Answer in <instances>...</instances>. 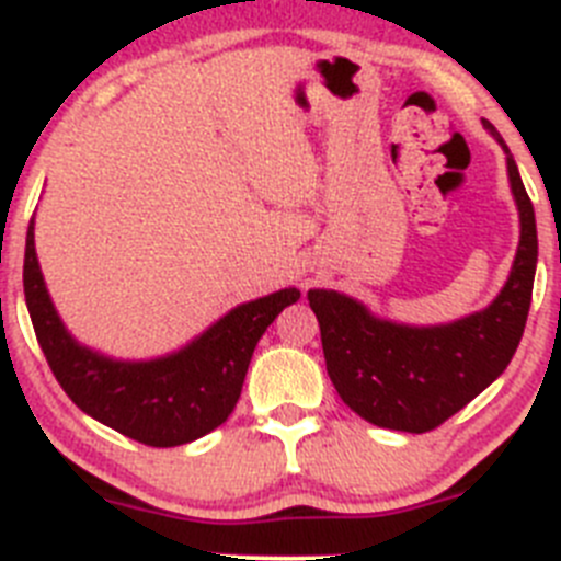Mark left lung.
Wrapping results in <instances>:
<instances>
[{
	"instance_id": "obj_1",
	"label": "left lung",
	"mask_w": 561,
	"mask_h": 561,
	"mask_svg": "<svg viewBox=\"0 0 561 561\" xmlns=\"http://www.w3.org/2000/svg\"><path fill=\"white\" fill-rule=\"evenodd\" d=\"M484 129L506 151V174L520 216V243L510 279L484 310L451 323L415 327L379 318L337 290L307 293L321 327L327 374L340 399L381 428L423 434L457 415L493 385L515 357L531 307L537 221L515 157L490 122Z\"/></svg>"
}]
</instances>
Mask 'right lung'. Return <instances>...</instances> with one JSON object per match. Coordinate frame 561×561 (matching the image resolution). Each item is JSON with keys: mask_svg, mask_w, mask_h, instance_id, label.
Returning <instances> with one entry per match:
<instances>
[{"mask_svg": "<svg viewBox=\"0 0 561 561\" xmlns=\"http://www.w3.org/2000/svg\"><path fill=\"white\" fill-rule=\"evenodd\" d=\"M298 296L285 287L238 305L162 357L115 359L82 345L60 321L35 254V218L27 229L24 298L51 374L85 415L144 446H182L221 426L238 404L256 340Z\"/></svg>", "mask_w": 561, "mask_h": 561, "instance_id": "1", "label": "right lung"}]
</instances>
